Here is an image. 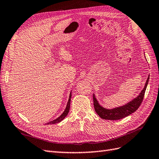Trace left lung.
<instances>
[{
    "mask_svg": "<svg viewBox=\"0 0 159 159\" xmlns=\"http://www.w3.org/2000/svg\"><path fill=\"white\" fill-rule=\"evenodd\" d=\"M149 76L146 80L145 86L136 98L131 100L129 102L121 107L114 108L112 109H107L100 106L98 100H96L95 95L93 94V101L96 113L98 115L100 118L107 120H119L127 117L136 111L144 99L145 91L148 83Z\"/></svg>",
    "mask_w": 159,
    "mask_h": 159,
    "instance_id": "8db88e82",
    "label": "left lung"
}]
</instances>
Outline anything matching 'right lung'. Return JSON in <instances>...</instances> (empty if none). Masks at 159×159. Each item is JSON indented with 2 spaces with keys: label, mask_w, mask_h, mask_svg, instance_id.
I'll list each match as a JSON object with an SVG mask.
<instances>
[{
  "label": "right lung",
  "mask_w": 159,
  "mask_h": 159,
  "mask_svg": "<svg viewBox=\"0 0 159 159\" xmlns=\"http://www.w3.org/2000/svg\"><path fill=\"white\" fill-rule=\"evenodd\" d=\"M71 98V92L70 93V95H69V100H68L67 104V107H66V108H65V110L64 111L63 113L60 115V117H59L57 119H56L55 120H53V121H50V122L47 123V124H55V123L61 122L62 120L65 119V117H66V116L68 114V113H69V109H70Z\"/></svg>",
  "instance_id": "add662e5"
}]
</instances>
